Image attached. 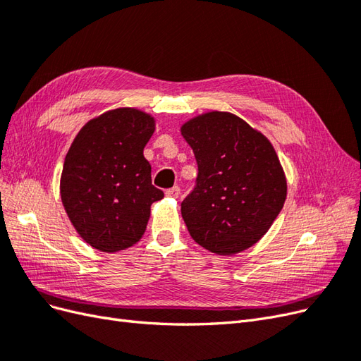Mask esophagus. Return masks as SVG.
Instances as JSON below:
<instances>
[{
	"mask_svg": "<svg viewBox=\"0 0 361 361\" xmlns=\"http://www.w3.org/2000/svg\"><path fill=\"white\" fill-rule=\"evenodd\" d=\"M166 195H167V197L178 199L179 195H180V188H179V187H173V188H170V190L166 191Z\"/></svg>",
	"mask_w": 361,
	"mask_h": 361,
	"instance_id": "obj_1",
	"label": "esophagus"
}]
</instances>
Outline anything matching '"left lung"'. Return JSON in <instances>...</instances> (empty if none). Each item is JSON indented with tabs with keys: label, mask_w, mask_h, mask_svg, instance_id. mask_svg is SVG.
<instances>
[{
	"label": "left lung",
	"mask_w": 361,
	"mask_h": 361,
	"mask_svg": "<svg viewBox=\"0 0 361 361\" xmlns=\"http://www.w3.org/2000/svg\"><path fill=\"white\" fill-rule=\"evenodd\" d=\"M199 166L180 212L191 238L215 255L255 245L274 223L288 183L269 140L226 111L195 116L180 128Z\"/></svg>",
	"instance_id": "obj_1"
}]
</instances>
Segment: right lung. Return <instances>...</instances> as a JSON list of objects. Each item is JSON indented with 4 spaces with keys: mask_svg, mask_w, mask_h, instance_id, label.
<instances>
[{
    "mask_svg": "<svg viewBox=\"0 0 361 361\" xmlns=\"http://www.w3.org/2000/svg\"><path fill=\"white\" fill-rule=\"evenodd\" d=\"M154 133L150 114L116 108L89 120L72 141L60 179L61 203L93 248L114 253L145 235L152 203L164 197L143 155Z\"/></svg>",
    "mask_w": 361,
    "mask_h": 361,
    "instance_id": "right-lung-1",
    "label": "right lung"
}]
</instances>
